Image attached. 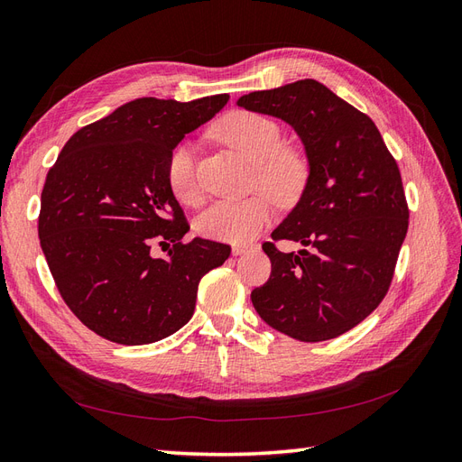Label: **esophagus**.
I'll return each mask as SVG.
<instances>
[{
	"instance_id": "esophagus-1",
	"label": "esophagus",
	"mask_w": 462,
	"mask_h": 462,
	"mask_svg": "<svg viewBox=\"0 0 462 462\" xmlns=\"http://www.w3.org/2000/svg\"><path fill=\"white\" fill-rule=\"evenodd\" d=\"M254 246H251V245H233V248H231V253H233V256H239V254H245V253H251Z\"/></svg>"
}]
</instances>
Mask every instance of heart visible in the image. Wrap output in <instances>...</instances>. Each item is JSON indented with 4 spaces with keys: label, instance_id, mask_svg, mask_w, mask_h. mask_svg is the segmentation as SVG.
<instances>
[{
    "label": "heart",
    "instance_id": "obj_1",
    "mask_svg": "<svg viewBox=\"0 0 462 462\" xmlns=\"http://www.w3.org/2000/svg\"><path fill=\"white\" fill-rule=\"evenodd\" d=\"M216 135L235 149L254 169V184L278 204L288 206L303 192L307 182L305 159L283 147V134L276 120L256 112H231L216 126ZM167 182L177 200L196 204L200 189L196 180L194 149L180 142L167 159ZM272 204L266 196L254 194L246 200H223L211 204L196 221V229L209 239L223 243H246L268 226Z\"/></svg>",
    "mask_w": 462,
    "mask_h": 462
}]
</instances>
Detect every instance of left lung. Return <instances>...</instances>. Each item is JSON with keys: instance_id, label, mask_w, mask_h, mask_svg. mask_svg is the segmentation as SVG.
<instances>
[{"instance_id": "1", "label": "left lung", "mask_w": 462, "mask_h": 462, "mask_svg": "<svg viewBox=\"0 0 462 462\" xmlns=\"http://www.w3.org/2000/svg\"><path fill=\"white\" fill-rule=\"evenodd\" d=\"M236 105L290 124L309 161L301 198L272 233L309 251L262 245L272 273L253 290V305L295 340L336 338L389 291L408 231L401 171L375 122L315 79L248 93Z\"/></svg>"}]
</instances>
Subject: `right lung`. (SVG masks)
<instances>
[{"mask_svg": "<svg viewBox=\"0 0 462 462\" xmlns=\"http://www.w3.org/2000/svg\"><path fill=\"white\" fill-rule=\"evenodd\" d=\"M227 101L135 98L73 134L48 171L42 253L71 313L103 338L140 346L174 334L204 273L229 258V245L182 243L190 227L167 182L171 149ZM153 242L173 243L169 259L148 254Z\"/></svg>", "mask_w": 462, "mask_h": 462, "instance_id": "right-lung-1", "label": "right lung"}]
</instances>
